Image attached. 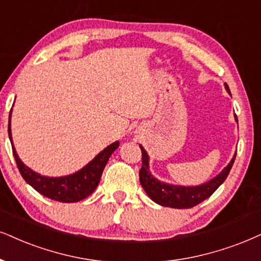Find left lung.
<instances>
[{
	"instance_id": "8db88e82",
	"label": "left lung",
	"mask_w": 261,
	"mask_h": 261,
	"mask_svg": "<svg viewBox=\"0 0 261 261\" xmlns=\"http://www.w3.org/2000/svg\"><path fill=\"white\" fill-rule=\"evenodd\" d=\"M225 89L230 94V89L226 83ZM140 148L142 150V167L140 170V182L142 187L154 202L165 207H171V208H191L210 197L226 179L236 158L235 154L225 169L208 182L196 187H182L163 183L154 178L149 171V158H148L147 151L142 146H140Z\"/></svg>"
}]
</instances>
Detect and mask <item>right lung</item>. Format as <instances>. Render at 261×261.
I'll list each match as a JSON object with an SVG mask.
<instances>
[{"instance_id":"1","label":"right lung","mask_w":261,"mask_h":261,"mask_svg":"<svg viewBox=\"0 0 261 261\" xmlns=\"http://www.w3.org/2000/svg\"><path fill=\"white\" fill-rule=\"evenodd\" d=\"M8 135L12 143L13 155H14L16 166H18L19 172L25 179V182L29 183L43 196L59 201V202H77V201L83 200L94 193V190L100 183L102 172H103L105 166L108 163V159H110L112 153L119 147L118 141L110 144L101 153H98L87 166L73 174H68V176L64 177H45L29 169L19 159L12 141L11 114H9L8 121Z\"/></svg>"}]
</instances>
